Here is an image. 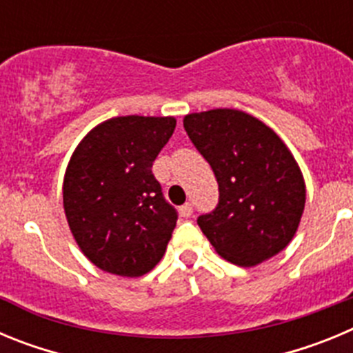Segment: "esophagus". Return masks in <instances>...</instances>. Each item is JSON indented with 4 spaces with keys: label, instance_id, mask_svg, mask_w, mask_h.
Returning <instances> with one entry per match:
<instances>
[{
    "label": "esophagus",
    "instance_id": "obj_1",
    "mask_svg": "<svg viewBox=\"0 0 353 353\" xmlns=\"http://www.w3.org/2000/svg\"><path fill=\"white\" fill-rule=\"evenodd\" d=\"M180 215H182V217H191L192 215V205L191 203H185V205H182V207H180Z\"/></svg>",
    "mask_w": 353,
    "mask_h": 353
}]
</instances>
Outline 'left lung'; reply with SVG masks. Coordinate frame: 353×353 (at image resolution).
<instances>
[{"label": "left lung", "mask_w": 353, "mask_h": 353, "mask_svg": "<svg viewBox=\"0 0 353 353\" xmlns=\"http://www.w3.org/2000/svg\"><path fill=\"white\" fill-rule=\"evenodd\" d=\"M183 129L219 183V203L198 224L224 260L252 267L286 248L305 203L299 164L263 121L239 109L183 118Z\"/></svg>", "instance_id": "1"}]
</instances>
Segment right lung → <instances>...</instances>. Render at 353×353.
Listing matches in <instances>:
<instances>
[{
    "label": "right lung",
    "instance_id": "1",
    "mask_svg": "<svg viewBox=\"0 0 353 353\" xmlns=\"http://www.w3.org/2000/svg\"><path fill=\"white\" fill-rule=\"evenodd\" d=\"M173 117H118L90 130L68 162L63 208L77 245L109 274L139 277L166 252L179 214L152 173Z\"/></svg>",
    "mask_w": 353,
    "mask_h": 353
}]
</instances>
